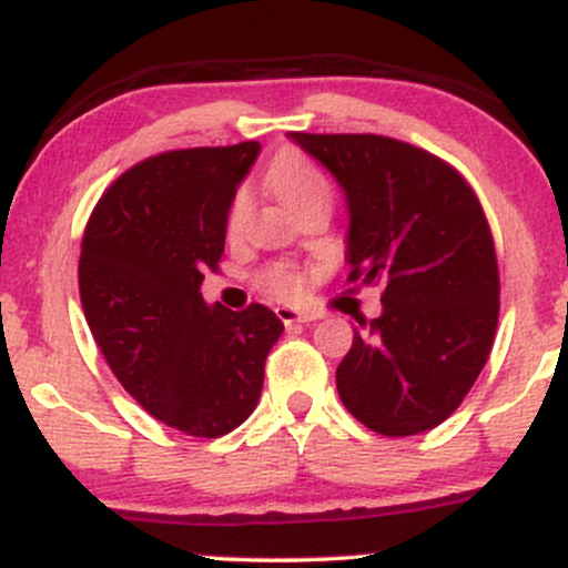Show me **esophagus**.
<instances>
[{
  "label": "esophagus",
  "instance_id": "obj_1",
  "mask_svg": "<svg viewBox=\"0 0 568 568\" xmlns=\"http://www.w3.org/2000/svg\"><path fill=\"white\" fill-rule=\"evenodd\" d=\"M277 317L285 325L312 323V321H315V315H310V312H302V310H293V306H277Z\"/></svg>",
  "mask_w": 568,
  "mask_h": 568
}]
</instances>
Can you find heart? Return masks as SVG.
<instances>
[{
  "mask_svg": "<svg viewBox=\"0 0 568 568\" xmlns=\"http://www.w3.org/2000/svg\"><path fill=\"white\" fill-rule=\"evenodd\" d=\"M270 186L272 192L283 200V205H288L293 213L306 202L317 197H331V189L325 175L317 171L315 162H310L304 154L298 152H285L272 162L270 168ZM247 211H251V202L247 194H240L232 202L230 211V232H237L245 224ZM266 288L275 293L277 298H296L304 291V277L298 275L291 266H275V270L266 272Z\"/></svg>",
  "mask_w": 568,
  "mask_h": 568,
  "instance_id": "b5f03b06",
  "label": "heart"
}]
</instances>
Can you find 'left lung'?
<instances>
[{"mask_svg": "<svg viewBox=\"0 0 568 568\" xmlns=\"http://www.w3.org/2000/svg\"><path fill=\"white\" fill-rule=\"evenodd\" d=\"M347 205L349 280L382 285L336 368L342 403L379 435H419L459 408L484 371L499 272L480 202L452 165L384 135L288 133Z\"/></svg>", "mask_w": 568, "mask_h": 568, "instance_id": "obj_1", "label": "left lung"}]
</instances>
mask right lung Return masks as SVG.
Returning a JSON list of instances; mask_svg holds the SVG:
<instances>
[{
  "label": "right lung",
  "instance_id": "add662e5",
  "mask_svg": "<svg viewBox=\"0 0 568 568\" xmlns=\"http://www.w3.org/2000/svg\"><path fill=\"white\" fill-rule=\"evenodd\" d=\"M262 143L179 149L109 186L82 237L80 296L109 368L154 419L219 438L256 408L283 321L207 304L230 207Z\"/></svg>",
  "mask_w": 568,
  "mask_h": 568
}]
</instances>
